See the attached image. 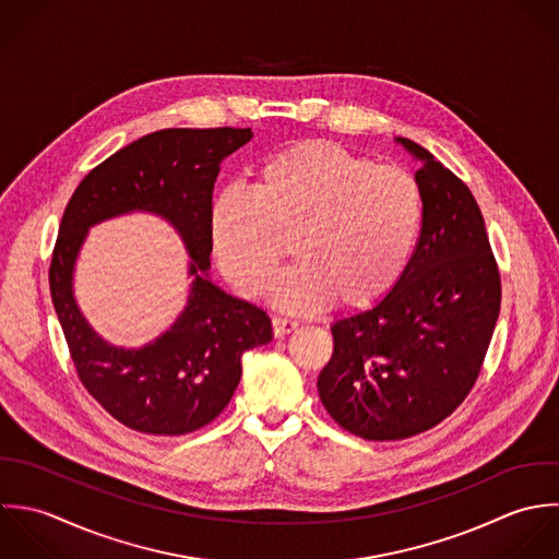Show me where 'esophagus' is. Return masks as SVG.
I'll return each instance as SVG.
<instances>
[{"label":"esophagus","mask_w":559,"mask_h":559,"mask_svg":"<svg viewBox=\"0 0 559 559\" xmlns=\"http://www.w3.org/2000/svg\"><path fill=\"white\" fill-rule=\"evenodd\" d=\"M296 326H298V322H294V320H287V318H281V316H274V318H272V331H274V336L289 335L292 331H296Z\"/></svg>","instance_id":"esophagus-1"}]
</instances>
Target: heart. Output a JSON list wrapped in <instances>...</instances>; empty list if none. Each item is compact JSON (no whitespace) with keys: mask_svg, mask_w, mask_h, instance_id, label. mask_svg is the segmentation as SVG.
Masks as SVG:
<instances>
[{"mask_svg":"<svg viewBox=\"0 0 559 559\" xmlns=\"http://www.w3.org/2000/svg\"><path fill=\"white\" fill-rule=\"evenodd\" d=\"M424 224V192L397 166L326 140L292 144L257 173L254 192L228 188L212 207V246L224 276L261 296L292 237L298 263L270 298L294 313L367 309L404 274Z\"/></svg>","mask_w":559,"mask_h":559,"instance_id":"obj_1","label":"heart"}]
</instances>
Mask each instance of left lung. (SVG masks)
I'll use <instances>...</instances> for the list:
<instances>
[{"label": "left lung", "instance_id": "obj_1", "mask_svg": "<svg viewBox=\"0 0 559 559\" xmlns=\"http://www.w3.org/2000/svg\"><path fill=\"white\" fill-rule=\"evenodd\" d=\"M424 166V224L395 287L333 324L318 378L324 408L367 441H402L447 419L471 393L501 309V274L466 183L408 138Z\"/></svg>", "mask_w": 559, "mask_h": 559}]
</instances>
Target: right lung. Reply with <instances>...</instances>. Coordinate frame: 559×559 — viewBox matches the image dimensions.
<instances>
[{
    "label": "right lung",
    "mask_w": 559,
    "mask_h": 559,
    "mask_svg": "<svg viewBox=\"0 0 559 559\" xmlns=\"http://www.w3.org/2000/svg\"><path fill=\"white\" fill-rule=\"evenodd\" d=\"M250 138V127L146 133L95 166L62 214L49 265L53 309L80 382L135 432L179 437L214 421L239 384L241 354L272 338L263 309L224 294L205 276L221 164ZM133 209L155 211L178 226L195 281L187 311L166 336L140 350H122L92 333L70 281L85 228Z\"/></svg>",
    "instance_id": "obj_1"
}]
</instances>
